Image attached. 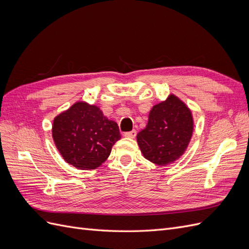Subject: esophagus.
Wrapping results in <instances>:
<instances>
[{
  "label": "esophagus",
  "mask_w": 249,
  "mask_h": 249,
  "mask_svg": "<svg viewBox=\"0 0 249 249\" xmlns=\"http://www.w3.org/2000/svg\"><path fill=\"white\" fill-rule=\"evenodd\" d=\"M136 134H137V133H136V131L133 130V131H131V132H126V133H124V137L133 139V138L136 137Z\"/></svg>",
  "instance_id": "obj_1"
}]
</instances>
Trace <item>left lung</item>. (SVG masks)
<instances>
[{"instance_id": "1", "label": "left lung", "mask_w": 249, "mask_h": 249, "mask_svg": "<svg viewBox=\"0 0 249 249\" xmlns=\"http://www.w3.org/2000/svg\"><path fill=\"white\" fill-rule=\"evenodd\" d=\"M194 129L192 112L176 94L170 93L149 111L145 129L137 135L143 157L166 166L182 157L189 145Z\"/></svg>"}]
</instances>
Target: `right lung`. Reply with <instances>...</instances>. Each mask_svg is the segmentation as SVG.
<instances>
[{"label":"right lung","instance_id":"1","mask_svg":"<svg viewBox=\"0 0 249 249\" xmlns=\"http://www.w3.org/2000/svg\"><path fill=\"white\" fill-rule=\"evenodd\" d=\"M52 136L64 161L81 170L101 166L122 138L114 120L86 102L74 103L58 114L53 122Z\"/></svg>","mask_w":249,"mask_h":249}]
</instances>
